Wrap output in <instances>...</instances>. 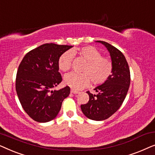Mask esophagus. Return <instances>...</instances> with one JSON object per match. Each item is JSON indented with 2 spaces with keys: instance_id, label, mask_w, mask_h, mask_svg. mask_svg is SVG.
I'll return each instance as SVG.
<instances>
[{
  "instance_id": "obj_1",
  "label": "esophagus",
  "mask_w": 155,
  "mask_h": 155,
  "mask_svg": "<svg viewBox=\"0 0 155 155\" xmlns=\"http://www.w3.org/2000/svg\"><path fill=\"white\" fill-rule=\"evenodd\" d=\"M71 92L73 93V94H79V93H80L79 91H76L75 90H73V89H71Z\"/></svg>"
}]
</instances>
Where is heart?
Returning a JSON list of instances; mask_svg holds the SVG:
<instances>
[{
    "instance_id": "obj_1",
    "label": "heart",
    "mask_w": 155,
    "mask_h": 155,
    "mask_svg": "<svg viewBox=\"0 0 155 155\" xmlns=\"http://www.w3.org/2000/svg\"><path fill=\"white\" fill-rule=\"evenodd\" d=\"M76 53L87 61V63L82 70V73H71L65 76V84L75 90H82L88 86L90 81L94 84H102L111 75V61L101 57V53L92 46L63 53L58 59V68L61 71L66 72L71 68L73 54Z\"/></svg>"
}]
</instances>
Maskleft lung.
Instances as JSON below:
<instances>
[{"instance_id":"8db88e82","label":"left lung","mask_w":155,"mask_h":155,"mask_svg":"<svg viewBox=\"0 0 155 155\" xmlns=\"http://www.w3.org/2000/svg\"><path fill=\"white\" fill-rule=\"evenodd\" d=\"M97 42L104 44L109 51L113 65L112 73L102 84L94 88L97 94L87 92L90 99L80 107L86 117L94 120H103L113 115L124 102L130 86V74L121 51L106 41Z\"/></svg>"}]
</instances>
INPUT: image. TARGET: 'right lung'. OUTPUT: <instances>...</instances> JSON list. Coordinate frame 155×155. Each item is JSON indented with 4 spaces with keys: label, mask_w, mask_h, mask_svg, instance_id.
I'll return each instance as SVG.
<instances>
[{
    "label": "right lung",
    "mask_w": 155,
    "mask_h": 155,
    "mask_svg": "<svg viewBox=\"0 0 155 155\" xmlns=\"http://www.w3.org/2000/svg\"><path fill=\"white\" fill-rule=\"evenodd\" d=\"M73 46L44 44L25 55L18 67L15 89L25 111L35 121L46 123L58 115L68 86L54 90L62 81L58 59Z\"/></svg>",
    "instance_id": "right-lung-1"
}]
</instances>
